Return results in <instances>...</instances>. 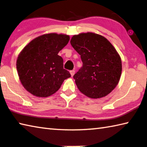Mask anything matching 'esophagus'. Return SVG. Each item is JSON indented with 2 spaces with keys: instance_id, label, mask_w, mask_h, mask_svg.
<instances>
[{
  "instance_id": "esophagus-1",
  "label": "esophagus",
  "mask_w": 147,
  "mask_h": 147,
  "mask_svg": "<svg viewBox=\"0 0 147 147\" xmlns=\"http://www.w3.org/2000/svg\"><path fill=\"white\" fill-rule=\"evenodd\" d=\"M74 74H75V70H71V71H70V74H71V77L74 76Z\"/></svg>"
}]
</instances>
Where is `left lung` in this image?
<instances>
[{
    "label": "left lung",
    "instance_id": "8db88e82",
    "mask_svg": "<svg viewBox=\"0 0 147 147\" xmlns=\"http://www.w3.org/2000/svg\"><path fill=\"white\" fill-rule=\"evenodd\" d=\"M70 43L83 62L74 76L78 89L91 98L111 92L118 84L122 66L120 56L109 40L88 32L74 35Z\"/></svg>",
    "mask_w": 147,
    "mask_h": 147
}]
</instances>
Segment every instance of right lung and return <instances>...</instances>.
I'll return each instance as SVG.
<instances>
[{
	"label": "right lung",
	"instance_id": "right-lung-1",
	"mask_svg": "<svg viewBox=\"0 0 147 147\" xmlns=\"http://www.w3.org/2000/svg\"><path fill=\"white\" fill-rule=\"evenodd\" d=\"M69 36L49 33L35 38L24 47L18 57L16 68L20 80L27 91L38 97L55 93L70 78L58 55L68 43Z\"/></svg>",
	"mask_w": 147,
	"mask_h": 147
}]
</instances>
